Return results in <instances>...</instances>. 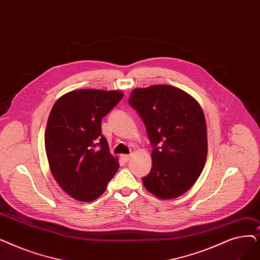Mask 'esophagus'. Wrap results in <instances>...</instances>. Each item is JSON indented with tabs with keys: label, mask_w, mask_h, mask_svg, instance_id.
<instances>
[{
	"label": "esophagus",
	"mask_w": 260,
	"mask_h": 260,
	"mask_svg": "<svg viewBox=\"0 0 260 260\" xmlns=\"http://www.w3.org/2000/svg\"><path fill=\"white\" fill-rule=\"evenodd\" d=\"M122 160L124 161V162H127L128 160H129V158H131V155H122Z\"/></svg>",
	"instance_id": "1"
}]
</instances>
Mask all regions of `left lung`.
<instances>
[{"mask_svg":"<svg viewBox=\"0 0 260 260\" xmlns=\"http://www.w3.org/2000/svg\"><path fill=\"white\" fill-rule=\"evenodd\" d=\"M128 104L141 118L153 148L152 169L142 177L144 187L159 199L182 196L196 183L206 161L202 108L188 93L169 85L135 89Z\"/></svg>","mask_w":260,"mask_h":260,"instance_id":"1","label":"left lung"}]
</instances>
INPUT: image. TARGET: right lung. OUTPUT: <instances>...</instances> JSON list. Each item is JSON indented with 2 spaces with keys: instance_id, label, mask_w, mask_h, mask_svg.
Instances as JSON below:
<instances>
[{
  "instance_id": "add662e5",
  "label": "right lung",
  "mask_w": 260,
  "mask_h": 260,
  "mask_svg": "<svg viewBox=\"0 0 260 260\" xmlns=\"http://www.w3.org/2000/svg\"><path fill=\"white\" fill-rule=\"evenodd\" d=\"M122 98L120 91L75 90L58 99L50 112L44 144L51 172L78 201L91 202L102 196L119 169L101 122Z\"/></svg>"
}]
</instances>
